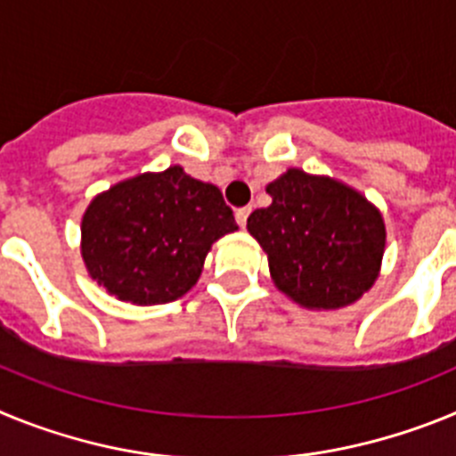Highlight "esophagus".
<instances>
[{"mask_svg": "<svg viewBox=\"0 0 456 456\" xmlns=\"http://www.w3.org/2000/svg\"><path fill=\"white\" fill-rule=\"evenodd\" d=\"M248 215H251V208H240V209H235V219H237V224L241 225V228L247 225Z\"/></svg>", "mask_w": 456, "mask_h": 456, "instance_id": "esophagus-1", "label": "esophagus"}]
</instances>
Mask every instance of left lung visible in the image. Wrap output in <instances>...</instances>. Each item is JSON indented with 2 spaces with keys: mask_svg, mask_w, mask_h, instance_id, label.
<instances>
[{
  "mask_svg": "<svg viewBox=\"0 0 456 456\" xmlns=\"http://www.w3.org/2000/svg\"><path fill=\"white\" fill-rule=\"evenodd\" d=\"M269 208L247 228L269 257L273 283L304 308L349 305L374 285L386 247L381 212L363 193L289 168L267 184Z\"/></svg>",
  "mask_w": 456,
  "mask_h": 456,
  "instance_id": "8db88e82",
  "label": "left lung"
}]
</instances>
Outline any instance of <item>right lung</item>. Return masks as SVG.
Instances as JSON below:
<instances>
[{
	"label": "right lung",
	"mask_w": 456,
	"mask_h": 456,
	"mask_svg": "<svg viewBox=\"0 0 456 456\" xmlns=\"http://www.w3.org/2000/svg\"><path fill=\"white\" fill-rule=\"evenodd\" d=\"M237 231L219 187L183 167L123 180L91 200L82 219V257L116 299L168 304L196 285L208 251Z\"/></svg>",
	"instance_id": "obj_1"
}]
</instances>
